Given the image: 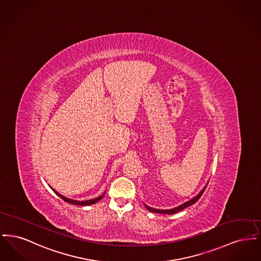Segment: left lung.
Masks as SVG:
<instances>
[{"instance_id": "obj_1", "label": "left lung", "mask_w": 261, "mask_h": 261, "mask_svg": "<svg viewBox=\"0 0 261 261\" xmlns=\"http://www.w3.org/2000/svg\"><path fill=\"white\" fill-rule=\"evenodd\" d=\"M208 184V183H207ZM207 184L205 185V187L200 191V193H199L198 196H196L195 198H193L192 199H190V200H188L186 202H184L183 204H181V205H179V206H177V207H175V208H171V210H156V208H152V207H149L148 206L147 204H145V206H146V208L148 210V211H151V212H155V213H162V214H174V213H176V212H178V211H182V210H184V208H186L188 206H190V205H192V204H194V203H196L198 200H199V198L202 196V194H203V192H204V190H205V188L207 187Z\"/></svg>"}]
</instances>
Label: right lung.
Returning <instances> with one entry per match:
<instances>
[{
  "instance_id": "add662e5",
  "label": "right lung",
  "mask_w": 261,
  "mask_h": 261,
  "mask_svg": "<svg viewBox=\"0 0 261 261\" xmlns=\"http://www.w3.org/2000/svg\"><path fill=\"white\" fill-rule=\"evenodd\" d=\"M51 188V187H50ZM53 189V188H51ZM53 191L61 198V199H63L64 201H66V202H68V203H72V204H76V205H90V204H94V203H96V202H98L99 199H101L103 196H105V194L106 193H103L101 196H99L98 198H96V199H89V200H82V201H78V200H75V199H67V198H65V197H63L62 195L61 194H59L56 190H54L53 189Z\"/></svg>"
}]
</instances>
